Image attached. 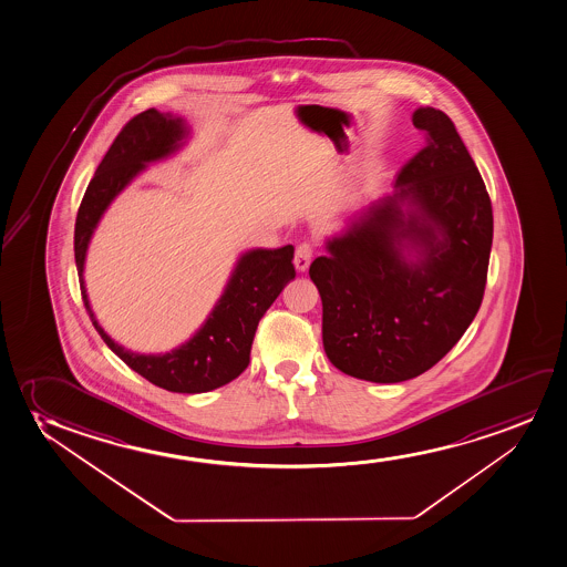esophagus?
<instances>
[{
    "instance_id": "34e87169",
    "label": "esophagus",
    "mask_w": 567,
    "mask_h": 567,
    "mask_svg": "<svg viewBox=\"0 0 567 567\" xmlns=\"http://www.w3.org/2000/svg\"><path fill=\"white\" fill-rule=\"evenodd\" d=\"M311 258H313V246L309 243H303L296 248L295 254V267L296 271H308L309 264H311Z\"/></svg>"
}]
</instances>
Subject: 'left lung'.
Here are the masks:
<instances>
[{
    "label": "left lung",
    "instance_id": "1",
    "mask_svg": "<svg viewBox=\"0 0 567 567\" xmlns=\"http://www.w3.org/2000/svg\"><path fill=\"white\" fill-rule=\"evenodd\" d=\"M425 147L324 240L309 265L323 302V348L334 368L402 383L454 348L477 316L493 246V206L446 113L420 107Z\"/></svg>",
    "mask_w": 567,
    "mask_h": 567
}]
</instances>
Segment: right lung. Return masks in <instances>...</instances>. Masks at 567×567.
Segmentation results:
<instances>
[{"mask_svg": "<svg viewBox=\"0 0 567 567\" xmlns=\"http://www.w3.org/2000/svg\"><path fill=\"white\" fill-rule=\"evenodd\" d=\"M190 134L183 117L157 110L144 111L126 123L84 192L74 225V261L86 311L111 352L155 386L199 394L230 383L248 368L259 319L296 277L295 246L243 251L206 321L190 339L169 352H133L111 339L92 311L84 285L90 240L107 207L150 163L165 162L181 152Z\"/></svg>", "mask_w": 567, "mask_h": 567, "instance_id": "obj_1", "label": "right lung"}]
</instances>
